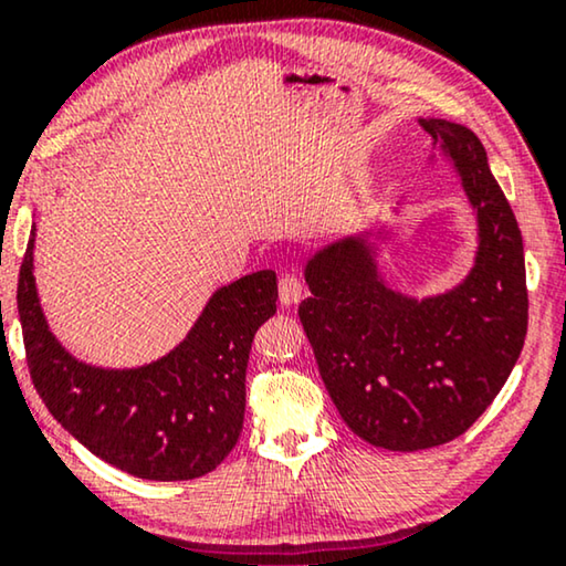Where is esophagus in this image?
Listing matches in <instances>:
<instances>
[{"mask_svg": "<svg viewBox=\"0 0 566 566\" xmlns=\"http://www.w3.org/2000/svg\"><path fill=\"white\" fill-rule=\"evenodd\" d=\"M277 296H281V304L283 306H293L298 304L301 296H304V285L296 275H283L281 283H277Z\"/></svg>", "mask_w": 566, "mask_h": 566, "instance_id": "34e87169", "label": "esophagus"}]
</instances>
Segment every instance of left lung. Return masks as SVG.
Segmentation results:
<instances>
[{
  "label": "left lung",
  "mask_w": 566,
  "mask_h": 566,
  "mask_svg": "<svg viewBox=\"0 0 566 566\" xmlns=\"http://www.w3.org/2000/svg\"><path fill=\"white\" fill-rule=\"evenodd\" d=\"M476 216L474 265L453 289L409 296L384 281L370 231L306 260L298 319L322 381L355 436L386 451L459 438L505 386L528 329L523 237L474 130L420 118ZM378 234V231H376Z\"/></svg>",
  "instance_id": "1"
}]
</instances>
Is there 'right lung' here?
Returning <instances> with one entry per match:
<instances>
[{"instance_id":"obj_1","label":"right lung","mask_w":566,"mask_h":566,"mask_svg":"<svg viewBox=\"0 0 566 566\" xmlns=\"http://www.w3.org/2000/svg\"><path fill=\"white\" fill-rule=\"evenodd\" d=\"M35 229L22 258L18 312L30 378L43 405L115 469L151 482L203 476L227 459L244 424V376L254 332L275 314L273 270L221 285L175 350L138 368H99L53 337L33 275Z\"/></svg>"}]
</instances>
